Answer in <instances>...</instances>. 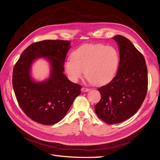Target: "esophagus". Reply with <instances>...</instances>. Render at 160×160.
Instances as JSON below:
<instances>
[{"label":"esophagus","mask_w":160,"mask_h":160,"mask_svg":"<svg viewBox=\"0 0 160 160\" xmlns=\"http://www.w3.org/2000/svg\"><path fill=\"white\" fill-rule=\"evenodd\" d=\"M81 90H82V92H87V91H89L90 89H89V88H87V87H83L82 88V89H81Z\"/></svg>","instance_id":"obj_1"}]
</instances>
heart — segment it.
Masks as SVG:
<instances>
[{
  "instance_id": "obj_1",
  "label": "heart",
  "mask_w": 160,
  "mask_h": 160,
  "mask_svg": "<svg viewBox=\"0 0 160 160\" xmlns=\"http://www.w3.org/2000/svg\"><path fill=\"white\" fill-rule=\"evenodd\" d=\"M120 64V54L113 46L85 44L66 60L64 69L69 79L77 82L84 71L87 79L95 85H103L113 79Z\"/></svg>"
}]
</instances>
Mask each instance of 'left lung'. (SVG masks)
I'll return each instance as SVG.
<instances>
[{
  "label": "left lung",
  "mask_w": 160,
  "mask_h": 160,
  "mask_svg": "<svg viewBox=\"0 0 160 160\" xmlns=\"http://www.w3.org/2000/svg\"><path fill=\"white\" fill-rule=\"evenodd\" d=\"M120 52L116 76L109 83L98 88L101 99L95 111L108 124L120 123L135 115L147 96L148 71L144 56L128 38L113 37Z\"/></svg>",
  "instance_id": "obj_1"
}]
</instances>
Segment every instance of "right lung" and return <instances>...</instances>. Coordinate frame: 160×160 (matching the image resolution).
<instances>
[{
	"mask_svg": "<svg viewBox=\"0 0 160 160\" xmlns=\"http://www.w3.org/2000/svg\"><path fill=\"white\" fill-rule=\"evenodd\" d=\"M70 42L46 40L32 43L23 51L13 69L12 84L19 106L24 113L39 124L52 125L65 116L82 89L63 73ZM45 57L52 66L50 77L41 83L33 82L30 69L33 60Z\"/></svg>",
	"mask_w": 160,
	"mask_h": 160,
	"instance_id": "obj_1",
	"label": "right lung"
}]
</instances>
